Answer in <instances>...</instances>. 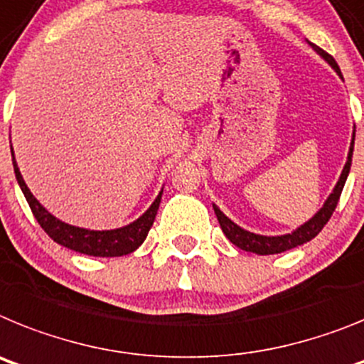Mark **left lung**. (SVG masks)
I'll list each match as a JSON object with an SVG mask.
<instances>
[{"instance_id": "1", "label": "left lung", "mask_w": 364, "mask_h": 364, "mask_svg": "<svg viewBox=\"0 0 364 364\" xmlns=\"http://www.w3.org/2000/svg\"><path fill=\"white\" fill-rule=\"evenodd\" d=\"M309 46L314 47L317 50L318 55L322 58L326 60L328 64L335 69V73L341 77V69L337 65V62L333 60V56H330L326 50H322L321 47H317L315 43H309ZM353 141H355V132H353V137H352V144H350V151H348V161L344 164L343 172H341V178L335 185L333 192L328 196V200L324 201L322 208L315 214L311 220H308L304 225H300L299 229H295L293 232L289 235H282V236H262V235H255V232H249V230L242 229L240 225H236L235 221L229 220L225 214L221 213L220 208L216 205L214 207V213H216L218 221H220V227L223 230V235L230 240V242L235 243L236 247H240L242 251H247V252H255V255H278V252H284V251H289L293 247H299L302 243L309 242V240H314L315 236L318 235L322 230V227L326 225L328 220L331 218L333 214L335 207L339 203V198H341V192H343V186L346 183V178H348L350 173V166H352V154H353Z\"/></svg>"}]
</instances>
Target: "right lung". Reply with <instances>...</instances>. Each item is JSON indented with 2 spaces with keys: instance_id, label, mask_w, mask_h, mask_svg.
I'll use <instances>...</instances> for the list:
<instances>
[{
  "instance_id": "right-lung-1",
  "label": "right lung",
  "mask_w": 364,
  "mask_h": 364,
  "mask_svg": "<svg viewBox=\"0 0 364 364\" xmlns=\"http://www.w3.org/2000/svg\"><path fill=\"white\" fill-rule=\"evenodd\" d=\"M12 164H14V173L16 179H18V185H20L21 192H23L25 200L29 203L31 210H33L34 218L40 223L43 230L50 238L55 240L56 243L64 245V247L71 249V251L82 252V255H87V257H124L134 252L135 249L141 245V243L146 240L148 230L154 225V220H156L157 208L161 203V196L163 191L159 192V196L156 198V201L150 205L146 213L141 218H137L135 221H132L129 225L121 227V229H112V230H90L82 229V227L69 225L65 221L58 220L53 214L47 210L43 205H40V201L33 196V192L29 191V186L25 185L23 178H21L20 168H18V163L14 159V151H12Z\"/></svg>"
}]
</instances>
